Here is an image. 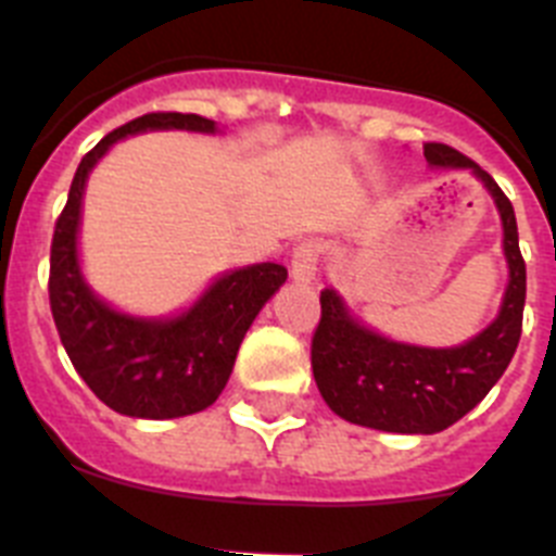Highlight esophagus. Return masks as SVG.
<instances>
[{
	"mask_svg": "<svg viewBox=\"0 0 556 556\" xmlns=\"http://www.w3.org/2000/svg\"><path fill=\"white\" fill-rule=\"evenodd\" d=\"M317 244L314 242H303L301 248L294 250L292 255V267H289V278L294 283H301V287H308V283L317 281Z\"/></svg>",
	"mask_w": 556,
	"mask_h": 556,
	"instance_id": "esophagus-1",
	"label": "esophagus"
}]
</instances>
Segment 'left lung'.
Listing matches in <instances>:
<instances>
[{"label": "left lung", "mask_w": 556, "mask_h": 556, "mask_svg": "<svg viewBox=\"0 0 556 556\" xmlns=\"http://www.w3.org/2000/svg\"><path fill=\"white\" fill-rule=\"evenodd\" d=\"M431 169H468L493 198L501 217L507 289L498 314L468 342L429 348L397 342L358 320L337 289H323L320 326L312 339L317 390L348 424L392 434H437L468 415L513 362L527 303V264L520 258L513 203L488 172L445 144H426Z\"/></svg>", "instance_id": "8db88e82"}]
</instances>
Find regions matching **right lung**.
<instances>
[{"instance_id": "add662e5", "label": "right lung", "mask_w": 556, "mask_h": 556, "mask_svg": "<svg viewBox=\"0 0 556 556\" xmlns=\"http://www.w3.org/2000/svg\"><path fill=\"white\" fill-rule=\"evenodd\" d=\"M147 130L223 132L198 113H147L108 132L77 166L55 225L49 306L72 365L102 404L127 417L172 420L208 409L223 395L244 333L283 287L287 267L262 262L225 269L191 306L166 317L122 312L100 298L80 264L88 175L113 144Z\"/></svg>"}]
</instances>
